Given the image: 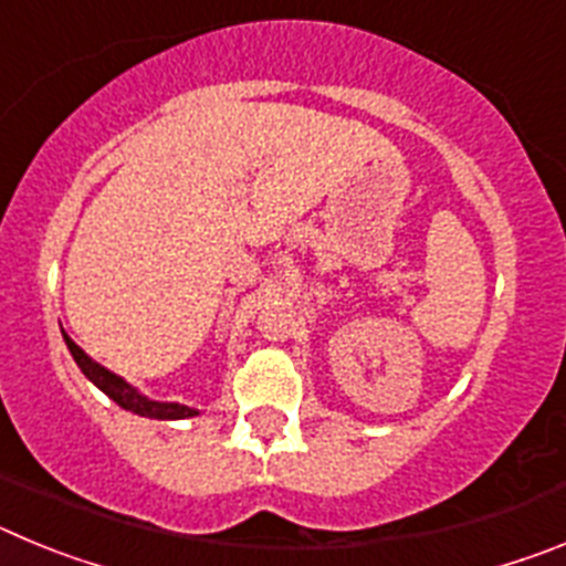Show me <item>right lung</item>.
<instances>
[{
    "mask_svg": "<svg viewBox=\"0 0 566 566\" xmlns=\"http://www.w3.org/2000/svg\"><path fill=\"white\" fill-rule=\"evenodd\" d=\"M64 343H67L70 354H73V359H76L78 368L84 371V377H87L90 382H96L98 388H102V391L113 399V402L122 405L124 411L142 413V417H153V419H187V417H195V413H198L195 408H187V405L153 402V399L142 397V394L135 391L133 385L124 382L122 377H115L113 371H107V368H104V365H98L96 359H90L87 354H84L82 348H78V345L67 337V334H64Z\"/></svg>",
    "mask_w": 566,
    "mask_h": 566,
    "instance_id": "obj_1",
    "label": "right lung"
}]
</instances>
